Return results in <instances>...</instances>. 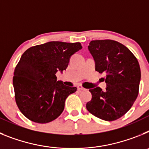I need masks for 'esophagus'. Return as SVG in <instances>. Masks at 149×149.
Segmentation results:
<instances>
[{"mask_svg":"<svg viewBox=\"0 0 149 149\" xmlns=\"http://www.w3.org/2000/svg\"><path fill=\"white\" fill-rule=\"evenodd\" d=\"M77 87V89H78V90H85V89H86L84 87H83L81 85H78Z\"/></svg>","mask_w":149,"mask_h":149,"instance_id":"obj_1","label":"esophagus"}]
</instances>
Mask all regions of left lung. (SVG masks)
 <instances>
[{"label": "left lung", "instance_id": "left-lung-1", "mask_svg": "<svg viewBox=\"0 0 149 149\" xmlns=\"http://www.w3.org/2000/svg\"><path fill=\"white\" fill-rule=\"evenodd\" d=\"M95 70L104 73L106 91L89 89L93 98L86 104L90 113L105 121H114L131 109L139 94L141 77L136 56L127 47L110 39L93 40L88 46Z\"/></svg>", "mask_w": 149, "mask_h": 149}]
</instances>
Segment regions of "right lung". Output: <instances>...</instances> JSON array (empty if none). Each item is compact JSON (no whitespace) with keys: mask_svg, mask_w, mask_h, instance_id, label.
Instances as JSON below:
<instances>
[{"mask_svg":"<svg viewBox=\"0 0 149 149\" xmlns=\"http://www.w3.org/2000/svg\"><path fill=\"white\" fill-rule=\"evenodd\" d=\"M81 48L80 42H49L24 51L13 83L17 106L29 120L48 123L63 113L65 99L77 88L56 81V73L65 70L71 56Z\"/></svg>","mask_w":149,"mask_h":149,"instance_id":"obj_1","label":"right lung"}]
</instances>
